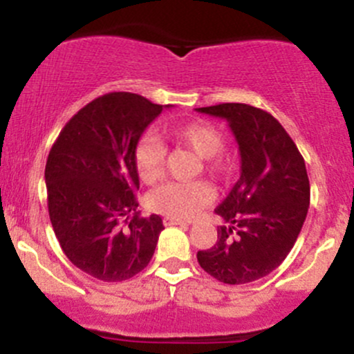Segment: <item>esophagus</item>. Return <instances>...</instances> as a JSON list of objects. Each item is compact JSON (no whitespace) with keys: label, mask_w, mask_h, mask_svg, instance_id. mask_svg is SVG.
<instances>
[{"label":"esophagus","mask_w":354,"mask_h":354,"mask_svg":"<svg viewBox=\"0 0 354 354\" xmlns=\"http://www.w3.org/2000/svg\"><path fill=\"white\" fill-rule=\"evenodd\" d=\"M166 226H189V221H183V219L176 218H165Z\"/></svg>","instance_id":"obj_1"}]
</instances>
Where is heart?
Instances as JSON below:
<instances>
[{
    "instance_id": "heart-1",
    "label": "heart",
    "mask_w": 354,
    "mask_h": 354,
    "mask_svg": "<svg viewBox=\"0 0 354 354\" xmlns=\"http://www.w3.org/2000/svg\"><path fill=\"white\" fill-rule=\"evenodd\" d=\"M165 133L174 143L185 146L203 158L205 168L219 180H228L234 171V161L223 149L225 135L218 126L205 120L166 126ZM135 165L141 181L153 183L163 173L165 148L154 136L146 135L135 146ZM214 193L206 183H166L148 194V206L169 218L188 219L213 201Z\"/></svg>"
}]
</instances>
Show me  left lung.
Masks as SVG:
<instances>
[{
  "label": "left lung",
  "instance_id": "8db88e82",
  "mask_svg": "<svg viewBox=\"0 0 354 354\" xmlns=\"http://www.w3.org/2000/svg\"><path fill=\"white\" fill-rule=\"evenodd\" d=\"M226 120L241 158V176L214 209L226 223L216 245L198 251L206 273L226 284L270 274L286 258L310 206V180L301 153L279 121L243 103L196 108Z\"/></svg>",
  "mask_w": 354,
  "mask_h": 354
}]
</instances>
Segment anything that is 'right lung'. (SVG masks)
Masks as SVG:
<instances>
[{
  "label": "right lung",
  "instance_id": "1",
  "mask_svg": "<svg viewBox=\"0 0 354 354\" xmlns=\"http://www.w3.org/2000/svg\"><path fill=\"white\" fill-rule=\"evenodd\" d=\"M171 104L135 93H108L81 108L48 154V211L68 259L101 281H124L151 261L158 214L141 218L135 146L148 124Z\"/></svg>",
  "mask_w": 354,
  "mask_h": 354
}]
</instances>
